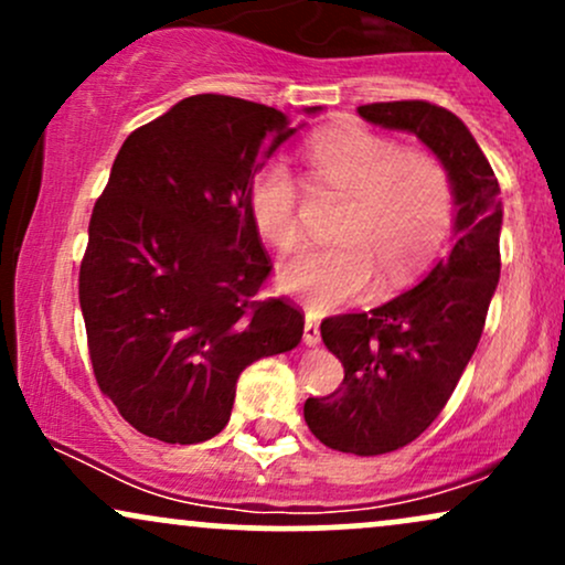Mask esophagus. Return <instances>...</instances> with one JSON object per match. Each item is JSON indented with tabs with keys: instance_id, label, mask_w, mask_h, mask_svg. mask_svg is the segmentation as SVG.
Masks as SVG:
<instances>
[{
	"instance_id": "34e87169",
	"label": "esophagus",
	"mask_w": 565,
	"mask_h": 565,
	"mask_svg": "<svg viewBox=\"0 0 565 565\" xmlns=\"http://www.w3.org/2000/svg\"><path fill=\"white\" fill-rule=\"evenodd\" d=\"M302 340L308 348H316L321 342V332H319V316L313 313V310H308L305 313V332H302Z\"/></svg>"
}]
</instances>
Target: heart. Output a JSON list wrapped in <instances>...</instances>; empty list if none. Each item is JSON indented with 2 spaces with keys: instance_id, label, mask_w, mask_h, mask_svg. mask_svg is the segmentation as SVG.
<instances>
[{
  "instance_id": "1",
  "label": "heart",
  "mask_w": 565,
  "mask_h": 565,
  "mask_svg": "<svg viewBox=\"0 0 565 565\" xmlns=\"http://www.w3.org/2000/svg\"><path fill=\"white\" fill-rule=\"evenodd\" d=\"M316 183L350 196L334 246L308 249L281 265L278 287L316 310L355 300L382 276L398 284L430 260L451 223L454 191L444 161L401 151L364 127L329 129L305 151ZM249 215L265 244L291 252L300 244L297 183L281 161H268L249 185Z\"/></svg>"
}]
</instances>
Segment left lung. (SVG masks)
<instances>
[{
  "label": "left lung",
  "instance_id": "obj_1",
  "mask_svg": "<svg viewBox=\"0 0 565 565\" xmlns=\"http://www.w3.org/2000/svg\"><path fill=\"white\" fill-rule=\"evenodd\" d=\"M359 116L417 135L449 170L457 206L451 252L417 287L369 313L321 321L345 380L332 395L305 401V423L329 449L374 457L423 436L476 353L499 284L502 201L459 116L425 100L372 103Z\"/></svg>",
  "mask_w": 565,
  "mask_h": 565
}]
</instances>
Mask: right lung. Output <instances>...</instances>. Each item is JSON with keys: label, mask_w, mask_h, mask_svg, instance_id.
Wrapping results in <instances>:
<instances>
[{"label": "right lung", "mask_w": 565, "mask_h": 565, "mask_svg": "<svg viewBox=\"0 0 565 565\" xmlns=\"http://www.w3.org/2000/svg\"><path fill=\"white\" fill-rule=\"evenodd\" d=\"M295 132L276 108L193 95L116 153L89 220L79 305L97 385L142 436L215 438L238 374L300 345V310L257 300L270 257L249 215L252 178Z\"/></svg>", "instance_id": "right-lung-1"}]
</instances>
